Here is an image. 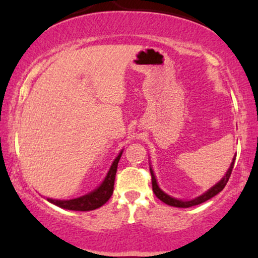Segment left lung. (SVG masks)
Here are the masks:
<instances>
[{
    "label": "left lung",
    "mask_w": 258,
    "mask_h": 258,
    "mask_svg": "<svg viewBox=\"0 0 258 258\" xmlns=\"http://www.w3.org/2000/svg\"><path fill=\"white\" fill-rule=\"evenodd\" d=\"M236 156V155H235ZM235 156L233 158V161L232 164H230L229 168H228L226 176L222 178L220 182L217 183V184H215L212 188H210L209 190L206 191V193H204L203 195H200V197L195 198L193 200H178V199H174V198L170 197V195H167L166 193H164V191L161 190V189L159 188L158 185V182H156V178H155V174H154L152 167H150V173H152V184H153V191L154 194L156 195V198L160 199L162 201V203L167 204V205L170 206H174V207H191V206H195V205H199V204H203L207 201L209 199H211V198H214L215 195H217L220 191L223 190V188L226 186L228 179H229L230 174H232V171H233V167H234V161H235Z\"/></svg>",
    "instance_id": "8db88e82"
}]
</instances>
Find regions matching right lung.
<instances>
[{"label": "right lung", "mask_w": 258, "mask_h": 258, "mask_svg": "<svg viewBox=\"0 0 258 258\" xmlns=\"http://www.w3.org/2000/svg\"><path fill=\"white\" fill-rule=\"evenodd\" d=\"M122 155V150H121L119 155L116 156V159L112 162L110 170H109L108 174L103 180V183L100 184L96 190L91 191V193L84 195V197L76 198V199L72 200H53V199H47L49 203L54 204L61 209L67 210H73V211H92V210H96L98 207L103 206L104 204L110 199L114 191V182H115V176H116V170H117V164H119V160Z\"/></svg>", "instance_id": "right-lung-1"}]
</instances>
